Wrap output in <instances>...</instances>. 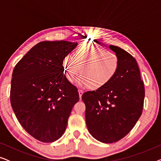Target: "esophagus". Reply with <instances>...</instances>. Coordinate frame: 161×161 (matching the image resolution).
<instances>
[{"label":"esophagus","mask_w":161,"mask_h":161,"mask_svg":"<svg viewBox=\"0 0 161 161\" xmlns=\"http://www.w3.org/2000/svg\"><path fill=\"white\" fill-rule=\"evenodd\" d=\"M78 93H79V97H80V99H81V97H82L83 94V90H81V89H79L78 90Z\"/></svg>","instance_id":"obj_1"}]
</instances>
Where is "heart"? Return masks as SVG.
Wrapping results in <instances>:
<instances>
[{
  "mask_svg": "<svg viewBox=\"0 0 161 161\" xmlns=\"http://www.w3.org/2000/svg\"><path fill=\"white\" fill-rule=\"evenodd\" d=\"M63 67L70 82H73L81 71L83 75L78 84L97 89L113 80L119 68V58L116 53L103 48L82 45L77 49L75 57L68 54L64 58Z\"/></svg>",
  "mask_w": 161,
  "mask_h": 161,
  "instance_id": "heart-1",
  "label": "heart"
}]
</instances>
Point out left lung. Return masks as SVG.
I'll return each instance as SVG.
<instances>
[{
  "label": "left lung",
  "instance_id": "8db88e82",
  "mask_svg": "<svg viewBox=\"0 0 161 161\" xmlns=\"http://www.w3.org/2000/svg\"><path fill=\"white\" fill-rule=\"evenodd\" d=\"M109 48L119 58L117 73L106 86L82 95L88 130L106 144L118 142L133 128L142 115L145 96L136 59L117 46Z\"/></svg>",
  "mask_w": 161,
  "mask_h": 161
}]
</instances>
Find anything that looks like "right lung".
I'll use <instances>...</instances> for the list:
<instances>
[{
	"instance_id": "obj_1",
	"label": "right lung",
	"mask_w": 161,
	"mask_h": 161,
	"mask_svg": "<svg viewBox=\"0 0 161 161\" xmlns=\"http://www.w3.org/2000/svg\"><path fill=\"white\" fill-rule=\"evenodd\" d=\"M78 45L67 41H44L34 46L15 66L10 100L26 132L42 142L58 140L79 100L78 89L64 74L63 59Z\"/></svg>"
}]
</instances>
